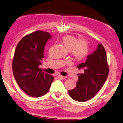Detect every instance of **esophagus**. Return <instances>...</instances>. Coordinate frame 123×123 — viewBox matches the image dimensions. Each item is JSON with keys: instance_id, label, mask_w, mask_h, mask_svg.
<instances>
[{"instance_id": "34e87169", "label": "esophagus", "mask_w": 123, "mask_h": 123, "mask_svg": "<svg viewBox=\"0 0 123 123\" xmlns=\"http://www.w3.org/2000/svg\"><path fill=\"white\" fill-rule=\"evenodd\" d=\"M57 78H58L59 79H60V80H63V79H65L64 76L62 75H58L57 76Z\"/></svg>"}]
</instances>
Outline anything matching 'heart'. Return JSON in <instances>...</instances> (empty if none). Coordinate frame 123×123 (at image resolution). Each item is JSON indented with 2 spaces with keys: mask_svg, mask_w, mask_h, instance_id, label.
I'll return each instance as SVG.
<instances>
[{
  "mask_svg": "<svg viewBox=\"0 0 123 123\" xmlns=\"http://www.w3.org/2000/svg\"><path fill=\"white\" fill-rule=\"evenodd\" d=\"M62 42L65 47L70 50L73 55L76 59H82L87 55L89 52L88 44L84 40H78L71 35L64 36L62 38Z\"/></svg>",
  "mask_w": 123,
  "mask_h": 123,
  "instance_id": "b5f03b06",
  "label": "heart"
}]
</instances>
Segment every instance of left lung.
<instances>
[{
    "instance_id": "1",
    "label": "left lung",
    "mask_w": 123,
    "mask_h": 123,
    "mask_svg": "<svg viewBox=\"0 0 123 123\" xmlns=\"http://www.w3.org/2000/svg\"><path fill=\"white\" fill-rule=\"evenodd\" d=\"M85 63L77 67L82 70L78 74L76 87L68 90L69 95L75 101L85 102L92 99L101 89L109 74L106 53L101 44L97 49L87 56Z\"/></svg>"
}]
</instances>
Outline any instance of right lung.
<instances>
[{"instance_id": "obj_1", "label": "right lung", "mask_w": 123, "mask_h": 123, "mask_svg": "<svg viewBox=\"0 0 123 123\" xmlns=\"http://www.w3.org/2000/svg\"><path fill=\"white\" fill-rule=\"evenodd\" d=\"M51 38L48 32L37 30L23 37L15 48L12 63L14 78L22 90L33 97L47 93L54 79L39 68L45 45Z\"/></svg>"}]
</instances>
